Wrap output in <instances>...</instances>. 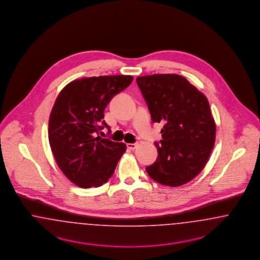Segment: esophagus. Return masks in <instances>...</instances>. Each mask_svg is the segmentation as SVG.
Listing matches in <instances>:
<instances>
[{
  "mask_svg": "<svg viewBox=\"0 0 260 260\" xmlns=\"http://www.w3.org/2000/svg\"><path fill=\"white\" fill-rule=\"evenodd\" d=\"M138 147V144L134 143V144H127V147L130 149H135L136 147Z\"/></svg>",
  "mask_w": 260,
  "mask_h": 260,
  "instance_id": "1",
  "label": "esophagus"
}]
</instances>
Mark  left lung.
Instances as JSON below:
<instances>
[{"label":"left lung","mask_w":260,"mask_h":260,"mask_svg":"<svg viewBox=\"0 0 260 260\" xmlns=\"http://www.w3.org/2000/svg\"><path fill=\"white\" fill-rule=\"evenodd\" d=\"M153 122H163L156 161L148 176L163 185L181 186L207 164L215 145V123L208 99L185 78L157 74L136 79Z\"/></svg>","instance_id":"1"}]
</instances>
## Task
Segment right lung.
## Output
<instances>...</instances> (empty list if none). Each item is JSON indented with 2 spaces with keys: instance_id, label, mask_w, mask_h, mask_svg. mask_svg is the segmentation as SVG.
I'll list each match as a JSON object with an SVG mask.
<instances>
[{
  "instance_id": "add662e5",
  "label": "right lung",
  "mask_w": 260,
  "mask_h": 260,
  "mask_svg": "<svg viewBox=\"0 0 260 260\" xmlns=\"http://www.w3.org/2000/svg\"><path fill=\"white\" fill-rule=\"evenodd\" d=\"M132 80L123 75L83 78L70 82L57 97L48 121L49 145L59 168L79 187L106 183L126 150L124 143L99 133L105 127L110 133L104 111Z\"/></svg>"
}]
</instances>
